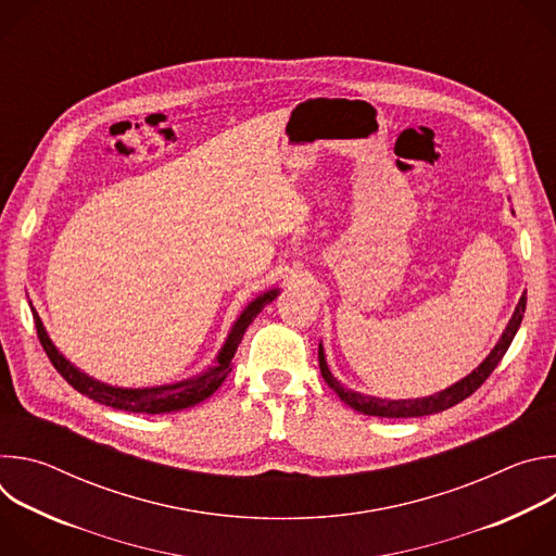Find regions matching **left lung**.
<instances>
[{
    "instance_id": "obj_1",
    "label": "left lung",
    "mask_w": 556,
    "mask_h": 556,
    "mask_svg": "<svg viewBox=\"0 0 556 556\" xmlns=\"http://www.w3.org/2000/svg\"><path fill=\"white\" fill-rule=\"evenodd\" d=\"M523 312H526V292L521 294V299H519V303H517V307H515V312L510 316L506 330L502 332V337L495 343V348L491 350V354L478 367H475L470 374H466L462 380L453 382L451 387H446L442 391L425 395V399L389 401V399H376V395H365V393H358L354 389L343 387V382L339 378H334L330 367H328L324 343H319V367H321V374H324L326 382L334 389V393L339 395V399L345 405H350L354 412H358V414L378 416V418H418V416L440 414V412L462 403L464 399H468V395L491 376V371L500 365V361L508 352V348H510V343H513V339H515V334H517V330L521 326Z\"/></svg>"
}]
</instances>
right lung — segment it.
I'll list each match as a JSON object with an SVG mask.
<instances>
[{"mask_svg": "<svg viewBox=\"0 0 556 556\" xmlns=\"http://www.w3.org/2000/svg\"><path fill=\"white\" fill-rule=\"evenodd\" d=\"M279 294V288H270L262 294H257L244 309L242 314L237 316L228 337L224 339V345L219 348L215 361L211 367H206L204 371H200L198 376L178 380V382H167V384H155V387H116V384H108L101 382L97 378H92L90 374H86L84 369H78L74 363H70L52 343V339L48 337L41 316L35 309L33 301H30V309H33V319L37 326V337L50 358V363L54 365V369L78 391L88 395L94 403H101L105 407L118 409V412H129V414H172V412H182L189 409L202 401H206L208 395L215 393V389L224 382V378L230 371V361L237 352V345L242 343L247 328L255 321V316L270 303L275 301Z\"/></svg>", "mask_w": 556, "mask_h": 556, "instance_id": "right-lung-1", "label": "right lung"}]
</instances>
